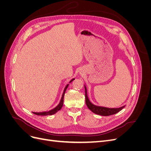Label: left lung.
<instances>
[{
  "label": "left lung",
  "mask_w": 151,
  "mask_h": 151,
  "mask_svg": "<svg viewBox=\"0 0 151 151\" xmlns=\"http://www.w3.org/2000/svg\"><path fill=\"white\" fill-rule=\"evenodd\" d=\"M85 88V97H86V103L87 106L93 113L96 114V115H101V116H109L116 114L118 112L121 111L122 109L125 106V105L120 108H107L104 106H100L95 105L90 101V100L88 96V91L86 85H84Z\"/></svg>",
  "instance_id": "1"
}]
</instances>
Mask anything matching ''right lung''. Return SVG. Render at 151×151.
Instances as JSON below:
<instances>
[{
  "label": "right lung",
  "instance_id": "add662e5",
  "mask_svg": "<svg viewBox=\"0 0 151 151\" xmlns=\"http://www.w3.org/2000/svg\"><path fill=\"white\" fill-rule=\"evenodd\" d=\"M74 79H75L74 78L72 79L69 82V83H72V82L73 81H74ZM68 85H69V84H67V85L65 86V88H64V90H63V94H62V98H61V99H60V103H59V104L57 105V106L55 108L52 109H51V110H50V111H48L38 112V113H37V112H33V113L34 114H35V115H36L47 116V115H54V114H55L57 111H58L59 110H60L61 108H62V106H63V97H64L65 93V91H66V90H67V88H68Z\"/></svg>",
  "mask_w": 151,
  "mask_h": 151
}]
</instances>
